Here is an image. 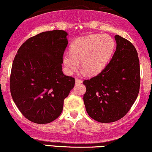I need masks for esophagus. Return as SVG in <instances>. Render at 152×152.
I'll list each match as a JSON object with an SVG mask.
<instances>
[{
	"label": "esophagus",
	"instance_id": "obj_1",
	"mask_svg": "<svg viewBox=\"0 0 152 152\" xmlns=\"http://www.w3.org/2000/svg\"><path fill=\"white\" fill-rule=\"evenodd\" d=\"M83 81L80 79H79V78H76V84H78V83H81Z\"/></svg>",
	"mask_w": 152,
	"mask_h": 152
}]
</instances>
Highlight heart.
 I'll list each match as a JSON object with an SVG mask.
<instances>
[{
  "label": "heart",
  "mask_w": 152,
  "mask_h": 152,
  "mask_svg": "<svg viewBox=\"0 0 152 152\" xmlns=\"http://www.w3.org/2000/svg\"><path fill=\"white\" fill-rule=\"evenodd\" d=\"M115 46L114 39L108 35L94 34L78 38L71 45L70 53L63 55L66 72L69 74L76 72L80 62L81 69L86 74H97L110 60Z\"/></svg>",
  "instance_id": "heart-1"
}]
</instances>
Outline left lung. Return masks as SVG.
Instances as JSON below:
<instances>
[{"label":"left lung","instance_id":"8db88e82","mask_svg":"<svg viewBox=\"0 0 152 152\" xmlns=\"http://www.w3.org/2000/svg\"><path fill=\"white\" fill-rule=\"evenodd\" d=\"M116 49L102 72L85 80L83 95L88 114L99 123L116 121L129 111L140 86V61L135 46L116 35Z\"/></svg>","mask_w":152,"mask_h":152}]
</instances>
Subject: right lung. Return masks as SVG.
I'll use <instances>...</instances> for the list:
<instances>
[{"label":"right lung","instance_id":"right-lung-1","mask_svg":"<svg viewBox=\"0 0 152 152\" xmlns=\"http://www.w3.org/2000/svg\"><path fill=\"white\" fill-rule=\"evenodd\" d=\"M62 30L42 32L26 40L13 61L10 89L23 116L38 124H49L62 113L75 78L62 72L68 44Z\"/></svg>","mask_w":152,"mask_h":152}]
</instances>
